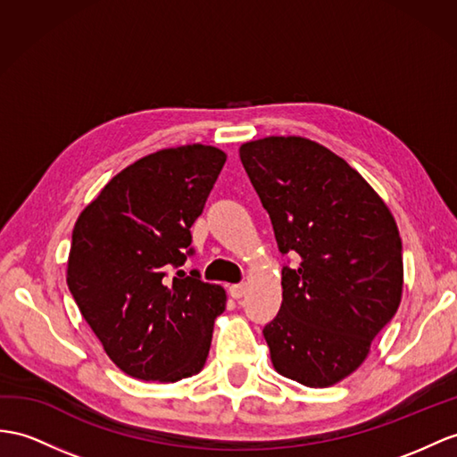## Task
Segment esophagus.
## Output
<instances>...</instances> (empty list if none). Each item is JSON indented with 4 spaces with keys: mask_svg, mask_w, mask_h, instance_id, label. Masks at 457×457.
Wrapping results in <instances>:
<instances>
[{
    "mask_svg": "<svg viewBox=\"0 0 457 457\" xmlns=\"http://www.w3.org/2000/svg\"><path fill=\"white\" fill-rule=\"evenodd\" d=\"M228 293H230V296L232 298H242L244 295H246V285H244V283H238V285H230L228 287Z\"/></svg>",
    "mask_w": 457,
    "mask_h": 457,
    "instance_id": "1",
    "label": "esophagus"
}]
</instances>
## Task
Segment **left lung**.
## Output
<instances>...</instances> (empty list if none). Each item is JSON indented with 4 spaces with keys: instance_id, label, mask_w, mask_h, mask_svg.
I'll list each match as a JSON object with an SVG mask.
<instances>
[{
    "instance_id": "1",
    "label": "left lung",
    "mask_w": 457,
    "mask_h": 457,
    "mask_svg": "<svg viewBox=\"0 0 457 457\" xmlns=\"http://www.w3.org/2000/svg\"><path fill=\"white\" fill-rule=\"evenodd\" d=\"M240 161L270 213L283 267L279 314L263 328L275 370L328 387L369 357L402 303V238L392 211L364 178L306 137L244 143Z\"/></svg>"
}]
</instances>
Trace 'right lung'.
<instances>
[{
	"instance_id": "1",
	"label": "right lung",
	"mask_w": 457,
	"mask_h": 457,
	"mask_svg": "<svg viewBox=\"0 0 457 457\" xmlns=\"http://www.w3.org/2000/svg\"><path fill=\"white\" fill-rule=\"evenodd\" d=\"M227 154L211 145L161 149L118 172L77 219L68 287L121 372L178 382L204 369L225 288L178 271L192 255L202 215Z\"/></svg>"
}]
</instances>
